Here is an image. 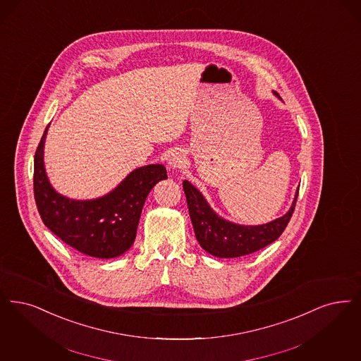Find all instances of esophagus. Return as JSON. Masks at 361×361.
I'll return each instance as SVG.
<instances>
[{"label": "esophagus", "instance_id": "esophagus-1", "mask_svg": "<svg viewBox=\"0 0 361 361\" xmlns=\"http://www.w3.org/2000/svg\"><path fill=\"white\" fill-rule=\"evenodd\" d=\"M184 162H185V157H184V154H183L181 152H178V150H174V152H172V153L169 154V157H168V165H169V168H172V169H180V168L184 165Z\"/></svg>", "mask_w": 361, "mask_h": 361}]
</instances>
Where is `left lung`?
Instances as JSON below:
<instances>
[{"label": "left lung", "mask_w": 361, "mask_h": 361, "mask_svg": "<svg viewBox=\"0 0 361 361\" xmlns=\"http://www.w3.org/2000/svg\"><path fill=\"white\" fill-rule=\"evenodd\" d=\"M183 188L196 239L207 252L217 258L243 257L273 243L285 231L298 197L297 190L288 214L282 217L262 226H240L216 215L202 193L187 180Z\"/></svg>", "instance_id": "obj_1"}]
</instances>
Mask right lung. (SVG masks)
<instances>
[{
  "instance_id": "1",
  "label": "right lung",
  "mask_w": 361,
  "mask_h": 361,
  "mask_svg": "<svg viewBox=\"0 0 361 361\" xmlns=\"http://www.w3.org/2000/svg\"><path fill=\"white\" fill-rule=\"evenodd\" d=\"M49 125L35 154L33 190L44 224L66 245L88 257L109 259L129 250L145 200L161 180L168 178L164 165L153 164L133 171L106 196L95 200H71L59 195L44 168V142Z\"/></svg>"
}]
</instances>
